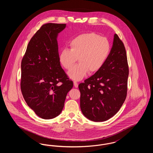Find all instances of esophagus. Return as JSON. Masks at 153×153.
<instances>
[{"mask_svg": "<svg viewBox=\"0 0 153 153\" xmlns=\"http://www.w3.org/2000/svg\"><path fill=\"white\" fill-rule=\"evenodd\" d=\"M73 84H74V87H78V83H77L76 81H74L73 82Z\"/></svg>", "mask_w": 153, "mask_h": 153, "instance_id": "34e87169", "label": "esophagus"}]
</instances>
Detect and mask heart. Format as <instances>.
<instances>
[{"instance_id": "1", "label": "heart", "mask_w": 153, "mask_h": 153, "mask_svg": "<svg viewBox=\"0 0 153 153\" xmlns=\"http://www.w3.org/2000/svg\"><path fill=\"white\" fill-rule=\"evenodd\" d=\"M69 48L60 52L59 62L63 67L70 69L69 77L74 80H82L88 72L94 74L99 71L106 62L110 52V44L107 38L91 32L80 34L72 39Z\"/></svg>"}]
</instances>
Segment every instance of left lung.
Masks as SVG:
<instances>
[{
  "instance_id": "left-lung-1",
  "label": "left lung",
  "mask_w": 153,
  "mask_h": 153,
  "mask_svg": "<svg viewBox=\"0 0 153 153\" xmlns=\"http://www.w3.org/2000/svg\"><path fill=\"white\" fill-rule=\"evenodd\" d=\"M128 66L125 47L117 34L108 57L102 69L80 83V108L94 122L114 117L126 100Z\"/></svg>"
}]
</instances>
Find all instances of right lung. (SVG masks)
I'll use <instances>...</instances> for the list:
<instances>
[{
	"label": "right lung",
	"mask_w": 153,
	"mask_h": 153,
	"mask_svg": "<svg viewBox=\"0 0 153 153\" xmlns=\"http://www.w3.org/2000/svg\"><path fill=\"white\" fill-rule=\"evenodd\" d=\"M66 24L49 23L31 38L21 62V88L25 100L37 116H58L73 88L60 65L57 36Z\"/></svg>",
	"instance_id": "right-lung-1"
}]
</instances>
